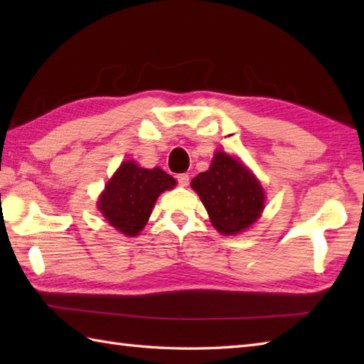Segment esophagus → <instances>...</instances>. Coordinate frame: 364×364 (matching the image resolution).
Listing matches in <instances>:
<instances>
[{
	"instance_id": "obj_1",
	"label": "esophagus",
	"mask_w": 364,
	"mask_h": 364,
	"mask_svg": "<svg viewBox=\"0 0 364 364\" xmlns=\"http://www.w3.org/2000/svg\"><path fill=\"white\" fill-rule=\"evenodd\" d=\"M176 181H178V184H180V186H188L189 184V175L188 173H180V175H176Z\"/></svg>"
}]
</instances>
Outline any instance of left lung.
Listing matches in <instances>:
<instances>
[{"label": "left lung", "mask_w": 364, "mask_h": 364, "mask_svg": "<svg viewBox=\"0 0 364 364\" xmlns=\"http://www.w3.org/2000/svg\"><path fill=\"white\" fill-rule=\"evenodd\" d=\"M222 235H237L259 219L266 196L258 178L237 158L215 151L210 168L191 183Z\"/></svg>", "instance_id": "obj_1"}]
</instances>
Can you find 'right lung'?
Returning a JSON list of instances; mask_svg holds the SVG:
<instances>
[{"label": "right lung", "mask_w": 364, "mask_h": 364, "mask_svg": "<svg viewBox=\"0 0 364 364\" xmlns=\"http://www.w3.org/2000/svg\"><path fill=\"white\" fill-rule=\"evenodd\" d=\"M176 181L158 167L144 168L136 161L122 162L98 198V210L111 227L125 236L141 233L158 197Z\"/></svg>", "instance_id": "obj_1"}]
</instances>
